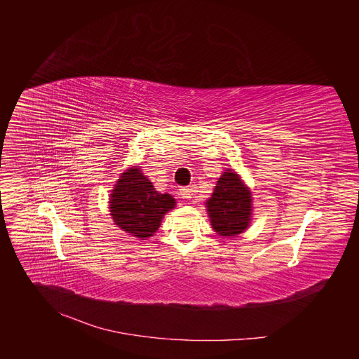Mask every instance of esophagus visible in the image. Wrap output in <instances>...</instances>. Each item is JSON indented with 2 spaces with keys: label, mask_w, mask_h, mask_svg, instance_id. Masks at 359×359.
Returning a JSON list of instances; mask_svg holds the SVG:
<instances>
[{
  "label": "esophagus",
  "mask_w": 359,
  "mask_h": 359,
  "mask_svg": "<svg viewBox=\"0 0 359 359\" xmlns=\"http://www.w3.org/2000/svg\"><path fill=\"white\" fill-rule=\"evenodd\" d=\"M180 194H181L182 199L190 201L193 198V190H191V187H181Z\"/></svg>",
  "instance_id": "1"
}]
</instances>
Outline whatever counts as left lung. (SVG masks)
Masks as SVG:
<instances>
[{"instance_id":"obj_1","label":"left lung","mask_w":359,"mask_h":359,"mask_svg":"<svg viewBox=\"0 0 359 359\" xmlns=\"http://www.w3.org/2000/svg\"><path fill=\"white\" fill-rule=\"evenodd\" d=\"M252 191L232 169L223 172L215 184L211 198L206 201L210 222L220 236L243 233L252 222Z\"/></svg>"}]
</instances>
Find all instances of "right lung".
I'll return each instance as SVG.
<instances>
[{
    "label": "right lung",
    "instance_id": "add662e5",
    "mask_svg": "<svg viewBox=\"0 0 359 359\" xmlns=\"http://www.w3.org/2000/svg\"><path fill=\"white\" fill-rule=\"evenodd\" d=\"M175 205L173 196L158 193L137 166L121 173L109 199L115 224L140 240L153 236L158 231L163 217L175 208Z\"/></svg>",
    "mask_w": 359,
    "mask_h": 359
}]
</instances>
